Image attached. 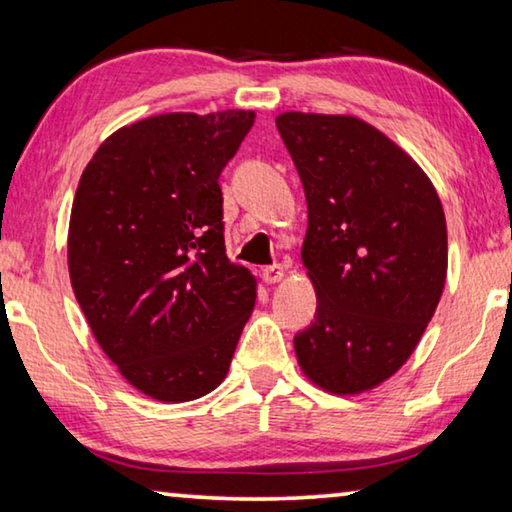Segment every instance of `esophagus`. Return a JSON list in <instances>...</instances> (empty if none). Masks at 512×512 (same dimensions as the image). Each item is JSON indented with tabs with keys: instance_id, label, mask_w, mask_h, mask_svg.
<instances>
[{
	"instance_id": "1",
	"label": "esophagus",
	"mask_w": 512,
	"mask_h": 512,
	"mask_svg": "<svg viewBox=\"0 0 512 512\" xmlns=\"http://www.w3.org/2000/svg\"><path fill=\"white\" fill-rule=\"evenodd\" d=\"M282 275H285V269H282L280 264H271L262 269V278H264V282H269V285H273V282H280Z\"/></svg>"
}]
</instances>
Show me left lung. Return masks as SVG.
<instances>
[{
  "label": "left lung",
  "instance_id": "left-lung-1",
  "mask_svg": "<svg viewBox=\"0 0 512 512\" xmlns=\"http://www.w3.org/2000/svg\"><path fill=\"white\" fill-rule=\"evenodd\" d=\"M307 200L303 264L316 314L296 332L300 369L335 394L383 383L410 358L446 280L435 186L399 145L353 116L280 113Z\"/></svg>",
  "mask_w": 512,
  "mask_h": 512
}]
</instances>
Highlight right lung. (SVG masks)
I'll use <instances>...</instances> for the list:
<instances>
[{"mask_svg":"<svg viewBox=\"0 0 512 512\" xmlns=\"http://www.w3.org/2000/svg\"><path fill=\"white\" fill-rule=\"evenodd\" d=\"M253 111L161 113L93 154L72 202L70 282L97 344L157 401L221 385L255 307V278L225 255L218 177Z\"/></svg>","mask_w":512,"mask_h":512,"instance_id":"right-lung-1","label":"right lung"}]
</instances>
